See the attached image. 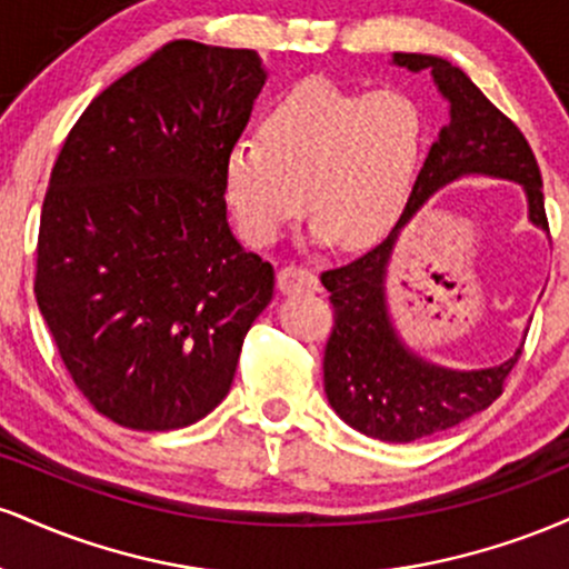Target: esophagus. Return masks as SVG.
<instances>
[{
    "label": "esophagus",
    "mask_w": 569,
    "mask_h": 569,
    "mask_svg": "<svg viewBox=\"0 0 569 569\" xmlns=\"http://www.w3.org/2000/svg\"><path fill=\"white\" fill-rule=\"evenodd\" d=\"M278 286L283 293H302V291H318V276L316 272L305 270V267L289 264L278 272Z\"/></svg>",
    "instance_id": "obj_1"
}]
</instances>
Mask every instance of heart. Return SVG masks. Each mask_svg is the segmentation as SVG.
Segmentation results:
<instances>
[{
  "label": "heart",
  "mask_w": 569,
  "mask_h": 569,
  "mask_svg": "<svg viewBox=\"0 0 569 569\" xmlns=\"http://www.w3.org/2000/svg\"><path fill=\"white\" fill-rule=\"evenodd\" d=\"M428 141V117L403 90L369 93L312 77L267 109L262 139L232 143L227 202L257 246L280 240L307 200L318 243L371 246L407 211Z\"/></svg>",
  "instance_id": "1"
}]
</instances>
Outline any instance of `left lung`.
<instances>
[{
	"label": "left lung",
	"instance_id": "left-lung-1",
	"mask_svg": "<svg viewBox=\"0 0 569 569\" xmlns=\"http://www.w3.org/2000/svg\"><path fill=\"white\" fill-rule=\"evenodd\" d=\"M396 67L428 69L449 101V122L430 147L415 192L380 246L352 262L321 272L335 305V329L323 352V388L331 409L380 441L409 443L460 426L502 393L513 358L489 369H447L411 352L398 337L385 297L393 246L409 219L441 187L462 176H492L525 187L530 221L548 232L543 179L525 133L495 107L462 69L439 56L393 53ZM525 345V342H521Z\"/></svg>",
	"mask_w": 569,
	"mask_h": 569
}]
</instances>
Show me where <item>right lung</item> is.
Wrapping results in <instances>:
<instances>
[{
	"instance_id": "right-lung-1",
	"label": "right lung",
	"mask_w": 569,
	"mask_h": 569,
	"mask_svg": "<svg viewBox=\"0 0 569 569\" xmlns=\"http://www.w3.org/2000/svg\"><path fill=\"white\" fill-rule=\"evenodd\" d=\"M267 80L257 50L173 39L90 101L42 202L34 293L96 411L176 430L230 393L276 272L234 240L224 158Z\"/></svg>"
}]
</instances>
